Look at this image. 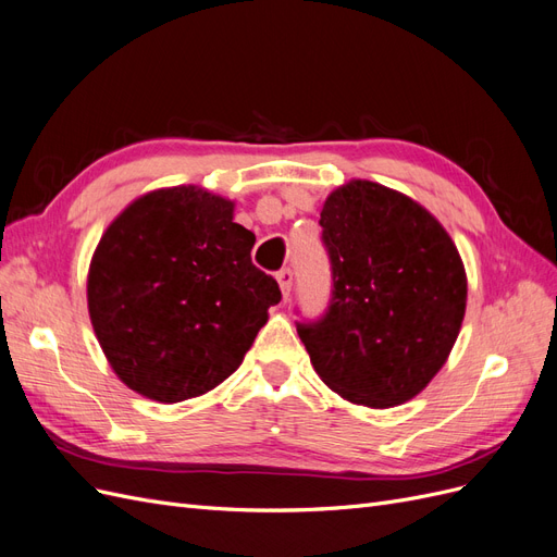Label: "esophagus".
I'll return each mask as SVG.
<instances>
[{
    "label": "esophagus",
    "instance_id": "obj_1",
    "mask_svg": "<svg viewBox=\"0 0 557 557\" xmlns=\"http://www.w3.org/2000/svg\"><path fill=\"white\" fill-rule=\"evenodd\" d=\"M277 284H280L282 298H284V300H289L292 286H294V273L289 271V268H284V271H280V273H277Z\"/></svg>",
    "mask_w": 557,
    "mask_h": 557
}]
</instances>
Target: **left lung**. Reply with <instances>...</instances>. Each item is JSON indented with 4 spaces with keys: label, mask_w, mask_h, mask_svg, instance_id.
Returning <instances> with one entry per match:
<instances>
[{
    "label": "left lung",
    "mask_w": 557,
    "mask_h": 557,
    "mask_svg": "<svg viewBox=\"0 0 557 557\" xmlns=\"http://www.w3.org/2000/svg\"><path fill=\"white\" fill-rule=\"evenodd\" d=\"M333 298L298 335L319 380L354 405L411 400L451 354L468 275L446 228L403 191L370 181L333 189L321 208Z\"/></svg>",
    "instance_id": "1"
}]
</instances>
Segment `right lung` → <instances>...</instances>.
<instances>
[{
    "instance_id": "1",
    "label": "right lung",
    "mask_w": 557,
    "mask_h": 557,
    "mask_svg": "<svg viewBox=\"0 0 557 557\" xmlns=\"http://www.w3.org/2000/svg\"><path fill=\"white\" fill-rule=\"evenodd\" d=\"M233 208L203 187H161L103 231L87 271L89 321L120 382L143 398L171 405L220 386L282 298Z\"/></svg>"
}]
</instances>
